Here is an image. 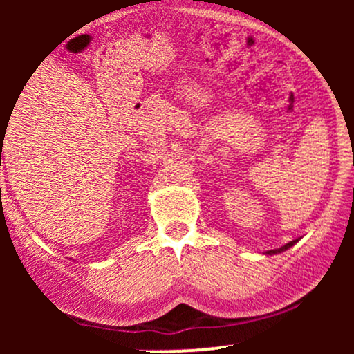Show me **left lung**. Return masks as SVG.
<instances>
[{"instance_id":"8db88e82","label":"left lung","mask_w":354,"mask_h":354,"mask_svg":"<svg viewBox=\"0 0 354 354\" xmlns=\"http://www.w3.org/2000/svg\"><path fill=\"white\" fill-rule=\"evenodd\" d=\"M296 243H298V239H293V241H290V243H286V245L284 246H281V248H278V250H270V251H266L265 254H278V253H283V251H286V250H290L291 246H295Z\"/></svg>"}]
</instances>
